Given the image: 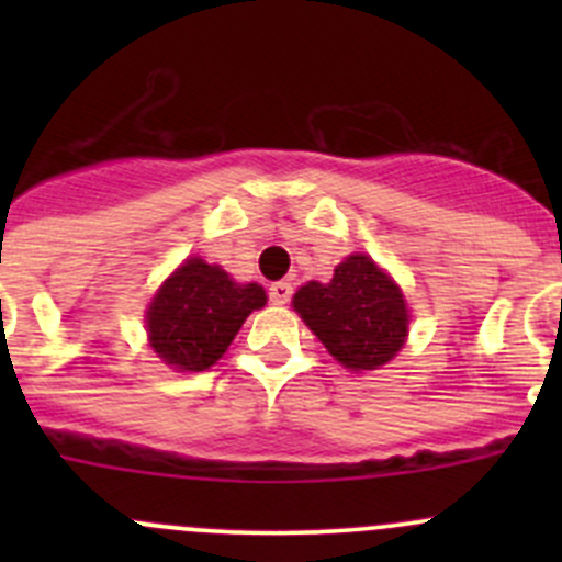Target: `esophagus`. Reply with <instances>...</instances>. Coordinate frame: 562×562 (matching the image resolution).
<instances>
[{"label":"esophagus","mask_w":562,"mask_h":562,"mask_svg":"<svg viewBox=\"0 0 562 562\" xmlns=\"http://www.w3.org/2000/svg\"><path fill=\"white\" fill-rule=\"evenodd\" d=\"M291 296H293L291 282L280 280V282H271V285H269V299L274 304H288V302H291Z\"/></svg>","instance_id":"34e87169"}]
</instances>
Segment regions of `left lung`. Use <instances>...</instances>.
Here are the masks:
<instances>
[{"label":"left lung","mask_w":562,"mask_h":562,"mask_svg":"<svg viewBox=\"0 0 562 562\" xmlns=\"http://www.w3.org/2000/svg\"><path fill=\"white\" fill-rule=\"evenodd\" d=\"M293 307L348 370H378L394 359L407 337L402 291L367 255L345 258L326 285L299 288Z\"/></svg>","instance_id":"1"}]
</instances>
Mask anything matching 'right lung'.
I'll return each instance as SVG.
<instances>
[{
  "label": "right lung",
  "instance_id": "1",
  "mask_svg": "<svg viewBox=\"0 0 562 562\" xmlns=\"http://www.w3.org/2000/svg\"><path fill=\"white\" fill-rule=\"evenodd\" d=\"M263 304L260 285H239L220 266L190 258L168 277L146 313L149 342L173 370H209L228 350L247 315Z\"/></svg>",
  "mask_w": 562,
  "mask_h": 562
}]
</instances>
